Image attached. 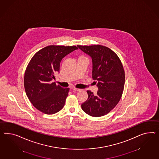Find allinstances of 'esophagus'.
<instances>
[{
	"mask_svg": "<svg viewBox=\"0 0 159 159\" xmlns=\"http://www.w3.org/2000/svg\"><path fill=\"white\" fill-rule=\"evenodd\" d=\"M71 90H72V91H79L80 90V89H77V88L74 87L71 88Z\"/></svg>",
	"mask_w": 159,
	"mask_h": 159,
	"instance_id": "esophagus-1",
	"label": "esophagus"
}]
</instances>
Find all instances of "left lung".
<instances>
[{"label": "left lung", "mask_w": 159, "mask_h": 159, "mask_svg": "<svg viewBox=\"0 0 159 159\" xmlns=\"http://www.w3.org/2000/svg\"><path fill=\"white\" fill-rule=\"evenodd\" d=\"M93 61V79L97 81V94L87 90L88 99L82 104L83 111L93 117H101L111 112L119 103L124 90L125 72L116 53L102 45H77Z\"/></svg>", "instance_id": "1"}]
</instances>
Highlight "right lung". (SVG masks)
I'll list each match as a JSON object with an SVG mask.
<instances>
[{
  "instance_id": "right-lung-1",
  "label": "right lung",
  "mask_w": 159,
  "mask_h": 159,
  "mask_svg": "<svg viewBox=\"0 0 159 159\" xmlns=\"http://www.w3.org/2000/svg\"><path fill=\"white\" fill-rule=\"evenodd\" d=\"M77 48L75 46L50 45L31 58L24 74V87L30 102L39 111L52 115L64 107L69 88H62L52 80L60 72L62 59Z\"/></svg>"
}]
</instances>
